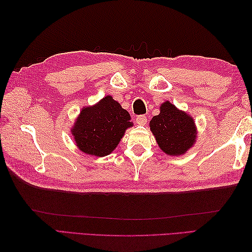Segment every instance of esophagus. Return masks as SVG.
I'll list each match as a JSON object with an SVG mask.
<instances>
[{
  "instance_id": "esophagus-1",
  "label": "esophagus",
  "mask_w": 252,
  "mask_h": 252,
  "mask_svg": "<svg viewBox=\"0 0 252 252\" xmlns=\"http://www.w3.org/2000/svg\"><path fill=\"white\" fill-rule=\"evenodd\" d=\"M147 122V117L146 116H137L136 117V123L138 126H144Z\"/></svg>"
}]
</instances>
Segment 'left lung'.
<instances>
[{
    "mask_svg": "<svg viewBox=\"0 0 252 252\" xmlns=\"http://www.w3.org/2000/svg\"><path fill=\"white\" fill-rule=\"evenodd\" d=\"M149 126L159 148L169 156H182L197 140L194 118L169 100L160 105L159 115L153 117Z\"/></svg>",
    "mask_w": 252,
    "mask_h": 252,
    "instance_id": "left-lung-1",
    "label": "left lung"
}]
</instances>
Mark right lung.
<instances>
[{
    "instance_id": "obj_1",
    "label": "right lung",
    "mask_w": 252,
    "mask_h": 252,
    "mask_svg": "<svg viewBox=\"0 0 252 252\" xmlns=\"http://www.w3.org/2000/svg\"><path fill=\"white\" fill-rule=\"evenodd\" d=\"M131 116L111 95L93 106L83 107L71 127L76 146L82 153L105 157L115 151L126 129L133 126Z\"/></svg>"
}]
</instances>
